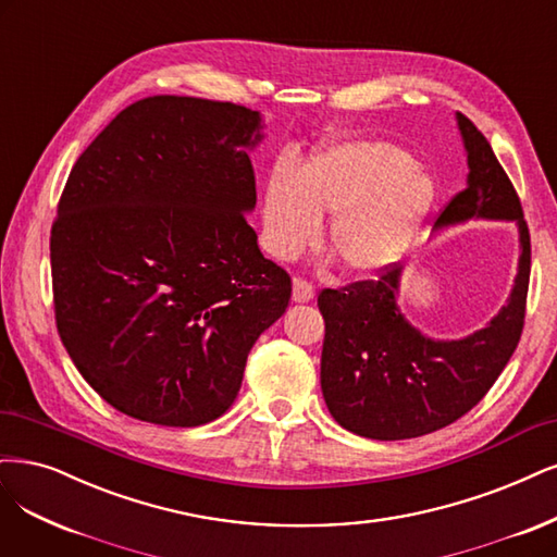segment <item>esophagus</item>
Masks as SVG:
<instances>
[{"label":"esophagus","mask_w":557,"mask_h":557,"mask_svg":"<svg viewBox=\"0 0 557 557\" xmlns=\"http://www.w3.org/2000/svg\"><path fill=\"white\" fill-rule=\"evenodd\" d=\"M313 295H315V290H313V285L309 281L295 278V283H293V301H297V304L311 301Z\"/></svg>","instance_id":"esophagus-1"}]
</instances>
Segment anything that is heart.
Returning a JSON list of instances; mask_svg holds the SVG:
<instances>
[{
    "mask_svg": "<svg viewBox=\"0 0 557 557\" xmlns=\"http://www.w3.org/2000/svg\"><path fill=\"white\" fill-rule=\"evenodd\" d=\"M435 200V184L406 149L367 138L322 145L299 175L276 168L264 186L262 244L276 260H295L322 233L357 274L387 270L408 253Z\"/></svg>",
    "mask_w": 557,
    "mask_h": 557,
    "instance_id": "obj_1",
    "label": "heart"
}]
</instances>
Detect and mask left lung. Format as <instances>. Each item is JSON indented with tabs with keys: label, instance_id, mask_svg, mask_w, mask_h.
<instances>
[{
	"label": "left lung",
	"instance_id": "obj_1",
	"mask_svg": "<svg viewBox=\"0 0 557 557\" xmlns=\"http://www.w3.org/2000/svg\"><path fill=\"white\" fill-rule=\"evenodd\" d=\"M468 151V186L440 212L435 227L470 219L516 221L521 237L513 290L484 330L435 341L414 330L396 306L400 264L375 281L322 290V396L343 429L371 440H408L454 424L500 377L525 322L530 233L519 194L484 133L456 112Z\"/></svg>",
	"mask_w": 557,
	"mask_h": 557
}]
</instances>
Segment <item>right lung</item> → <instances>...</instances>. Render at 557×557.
<instances>
[{"mask_svg":"<svg viewBox=\"0 0 557 557\" xmlns=\"http://www.w3.org/2000/svg\"><path fill=\"white\" fill-rule=\"evenodd\" d=\"M244 106L149 96L75 161L50 233L57 332L120 412L159 426L219 419L293 281L246 212L262 140Z\"/></svg>","mask_w":557,"mask_h":557,"instance_id":"1","label":"right lung"}]
</instances>
